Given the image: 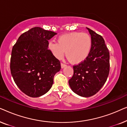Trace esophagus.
Segmentation results:
<instances>
[{
	"instance_id": "1",
	"label": "esophagus",
	"mask_w": 127,
	"mask_h": 127,
	"mask_svg": "<svg viewBox=\"0 0 127 127\" xmlns=\"http://www.w3.org/2000/svg\"><path fill=\"white\" fill-rule=\"evenodd\" d=\"M61 67H62V68H64V67H65L66 65L65 64H63V63H61Z\"/></svg>"
}]
</instances>
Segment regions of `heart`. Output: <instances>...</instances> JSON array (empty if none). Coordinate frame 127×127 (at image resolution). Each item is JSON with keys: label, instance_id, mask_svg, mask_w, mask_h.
I'll list each match as a JSON object with an SVG mask.
<instances>
[{"label": "heart", "instance_id": "b5f03b06", "mask_svg": "<svg viewBox=\"0 0 127 127\" xmlns=\"http://www.w3.org/2000/svg\"><path fill=\"white\" fill-rule=\"evenodd\" d=\"M92 39L88 34L72 32L59 36L57 43L50 41L48 48L53 55L61 59L64 55L73 64H79L87 58L92 47Z\"/></svg>", "mask_w": 127, "mask_h": 127}]
</instances>
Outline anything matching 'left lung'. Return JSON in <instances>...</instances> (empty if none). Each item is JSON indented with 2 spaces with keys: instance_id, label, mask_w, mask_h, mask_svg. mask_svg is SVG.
I'll list each match as a JSON object with an SVG mask.
<instances>
[{
  "instance_id": "left-lung-1",
  "label": "left lung",
  "mask_w": 127,
  "mask_h": 127,
  "mask_svg": "<svg viewBox=\"0 0 127 127\" xmlns=\"http://www.w3.org/2000/svg\"><path fill=\"white\" fill-rule=\"evenodd\" d=\"M92 39L91 51L86 60L73 67V75L69 80L76 94L90 97L99 91L107 80L110 70L109 50L103 38L88 28Z\"/></svg>"
}]
</instances>
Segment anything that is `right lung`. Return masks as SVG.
I'll list each match as a JSON object with an SVG mask.
<instances>
[{
	"instance_id": "add662e5",
	"label": "right lung",
	"mask_w": 127,
	"mask_h": 127,
	"mask_svg": "<svg viewBox=\"0 0 127 127\" xmlns=\"http://www.w3.org/2000/svg\"><path fill=\"white\" fill-rule=\"evenodd\" d=\"M57 33L34 27L22 33L13 46L10 70L18 87L36 98L49 91L54 77L60 70V61L48 49V40Z\"/></svg>"
}]
</instances>
